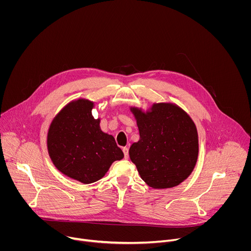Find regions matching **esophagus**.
<instances>
[{
  "instance_id": "obj_1",
  "label": "esophagus",
  "mask_w": 251,
  "mask_h": 251,
  "mask_svg": "<svg viewBox=\"0 0 251 251\" xmlns=\"http://www.w3.org/2000/svg\"><path fill=\"white\" fill-rule=\"evenodd\" d=\"M122 151H123V153H124L125 159H128V157H129V150H128V148H127V147H124V148L122 149Z\"/></svg>"
}]
</instances>
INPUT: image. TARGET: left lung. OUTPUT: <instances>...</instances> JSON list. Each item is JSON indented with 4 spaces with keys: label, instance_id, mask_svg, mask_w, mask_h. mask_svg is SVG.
I'll return each mask as SVG.
<instances>
[{
    "label": "left lung",
    "instance_id": "left-lung-1",
    "mask_svg": "<svg viewBox=\"0 0 251 251\" xmlns=\"http://www.w3.org/2000/svg\"><path fill=\"white\" fill-rule=\"evenodd\" d=\"M140 139L129 149L131 161L148 186L168 189L180 185L193 172L199 155L195 123L172 103L154 104L151 112L131 108Z\"/></svg>",
    "mask_w": 251,
    "mask_h": 251
}]
</instances>
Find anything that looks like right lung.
I'll list each match as a JSON object with an SVG mask.
<instances>
[{"instance_id": "obj_1", "label": "right lung", "mask_w": 251, "mask_h": 251, "mask_svg": "<svg viewBox=\"0 0 251 251\" xmlns=\"http://www.w3.org/2000/svg\"><path fill=\"white\" fill-rule=\"evenodd\" d=\"M93 102H70L56 115L48 134L50 157L58 171L83 184L94 183L114 161L124 157L112 135L103 133L94 119Z\"/></svg>"}]
</instances>
